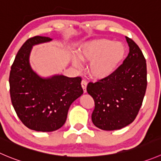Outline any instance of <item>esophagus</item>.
I'll return each instance as SVG.
<instances>
[{
  "instance_id": "34e87169",
  "label": "esophagus",
  "mask_w": 161,
  "mask_h": 161,
  "mask_svg": "<svg viewBox=\"0 0 161 161\" xmlns=\"http://www.w3.org/2000/svg\"><path fill=\"white\" fill-rule=\"evenodd\" d=\"M81 85H82V89H83L84 93L86 92V86H87V81L86 79H82V82H81Z\"/></svg>"
}]
</instances>
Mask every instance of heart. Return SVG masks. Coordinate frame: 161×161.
<instances>
[{"label":"heart","instance_id":"heart-1","mask_svg":"<svg viewBox=\"0 0 161 161\" xmlns=\"http://www.w3.org/2000/svg\"><path fill=\"white\" fill-rule=\"evenodd\" d=\"M125 47L122 43L100 38L85 43L78 49L79 57H73L75 68H82V62H90L88 71L92 77L101 79L112 74L124 59Z\"/></svg>","mask_w":161,"mask_h":161}]
</instances>
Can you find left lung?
<instances>
[{
  "mask_svg": "<svg viewBox=\"0 0 161 161\" xmlns=\"http://www.w3.org/2000/svg\"><path fill=\"white\" fill-rule=\"evenodd\" d=\"M126 39L129 53L124 63L108 76L87 85L95 104L92 121L101 130H119L131 124L146 91V59L138 45L130 37Z\"/></svg>",
  "mask_w": 161,
  "mask_h": 161,
  "instance_id": "8db88e82",
  "label": "left lung"
}]
</instances>
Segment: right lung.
I'll return each mask as SVG.
<instances>
[{
  "instance_id": "1",
  "label": "right lung",
  "mask_w": 161,
  "mask_h": 161,
  "mask_svg": "<svg viewBox=\"0 0 161 161\" xmlns=\"http://www.w3.org/2000/svg\"><path fill=\"white\" fill-rule=\"evenodd\" d=\"M51 40L42 36L27 39L17 53L9 75L14 109L22 123L36 131L60 128L71 104L83 93L81 77L55 75L42 79L31 69L29 56L32 46Z\"/></svg>"
}]
</instances>
